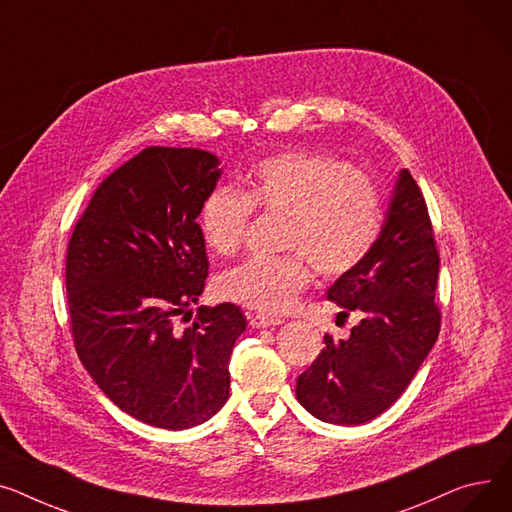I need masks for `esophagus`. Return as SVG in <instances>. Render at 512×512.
<instances>
[{
	"label": "esophagus",
	"mask_w": 512,
	"mask_h": 512,
	"mask_svg": "<svg viewBox=\"0 0 512 512\" xmlns=\"http://www.w3.org/2000/svg\"><path fill=\"white\" fill-rule=\"evenodd\" d=\"M250 324L254 328H268V326L283 324V320L277 316H268V314H254V316H250Z\"/></svg>",
	"instance_id": "34e87169"
}]
</instances>
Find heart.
<instances>
[{"instance_id": "heart-1", "label": "heart", "mask_w": 512, "mask_h": 512, "mask_svg": "<svg viewBox=\"0 0 512 512\" xmlns=\"http://www.w3.org/2000/svg\"><path fill=\"white\" fill-rule=\"evenodd\" d=\"M254 206L285 215L283 256L250 258L219 281L223 297L262 312H285L312 281L349 273L374 248L382 208L372 177L328 155L287 150L264 159L244 192L210 194L200 215L206 246L233 256L244 246Z\"/></svg>"}]
</instances>
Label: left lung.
I'll use <instances>...</instances> for the list:
<instances>
[{
  "instance_id": "left-lung-1",
  "label": "left lung",
  "mask_w": 512,
  "mask_h": 512,
  "mask_svg": "<svg viewBox=\"0 0 512 512\" xmlns=\"http://www.w3.org/2000/svg\"><path fill=\"white\" fill-rule=\"evenodd\" d=\"M438 268L426 200L401 169L374 248L328 287L330 302L362 320L347 339L324 335L326 347L297 378V401L314 417L359 426L405 393L440 333Z\"/></svg>"
}]
</instances>
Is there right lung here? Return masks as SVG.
Returning <instances> with one entry per match:
<instances>
[{"label":"right lung","instance_id":"right-lung-1","mask_svg":"<svg viewBox=\"0 0 512 512\" xmlns=\"http://www.w3.org/2000/svg\"><path fill=\"white\" fill-rule=\"evenodd\" d=\"M200 148L148 146L115 169L74 227L66 289L80 362L124 413L163 430L204 424L229 399V357L246 318L198 308L208 258L196 223L221 169Z\"/></svg>","mask_w":512,"mask_h":512}]
</instances>
